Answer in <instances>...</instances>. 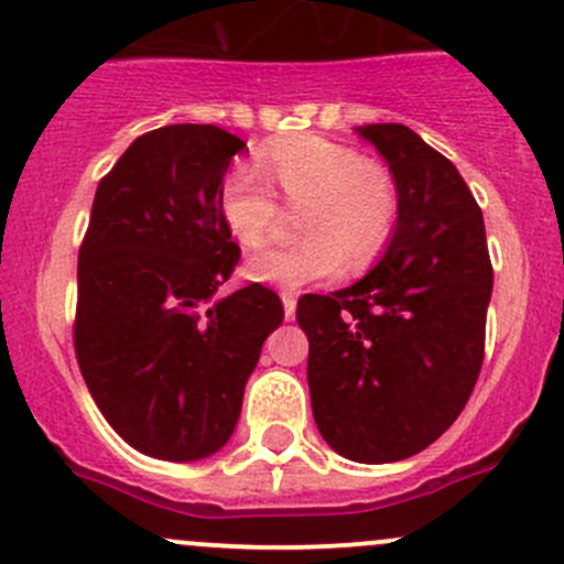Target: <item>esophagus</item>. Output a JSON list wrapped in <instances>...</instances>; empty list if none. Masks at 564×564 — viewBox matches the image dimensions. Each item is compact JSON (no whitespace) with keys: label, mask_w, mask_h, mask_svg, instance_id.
<instances>
[{"label":"esophagus","mask_w":564,"mask_h":564,"mask_svg":"<svg viewBox=\"0 0 564 564\" xmlns=\"http://www.w3.org/2000/svg\"><path fill=\"white\" fill-rule=\"evenodd\" d=\"M281 303H283V316H286V322H294V316H297V300H294V292L283 289Z\"/></svg>","instance_id":"1"}]
</instances>
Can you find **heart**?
Instances as JSON below:
<instances>
[{
    "label": "heart",
    "instance_id": "heart-1",
    "mask_svg": "<svg viewBox=\"0 0 564 564\" xmlns=\"http://www.w3.org/2000/svg\"><path fill=\"white\" fill-rule=\"evenodd\" d=\"M270 181L300 213L292 248H267L246 261L250 281L303 286L344 270H366L388 248L398 220L395 185L379 166L338 141L308 139L272 147L259 166L235 169L220 191V215L242 248H259L281 224Z\"/></svg>",
    "mask_w": 564,
    "mask_h": 564
}]
</instances>
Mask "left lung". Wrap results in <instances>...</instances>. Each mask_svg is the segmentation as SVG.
Instances as JSON below:
<instances>
[{
  "instance_id": "left-lung-1",
  "label": "left lung",
  "mask_w": 564,
  "mask_h": 564,
  "mask_svg": "<svg viewBox=\"0 0 564 564\" xmlns=\"http://www.w3.org/2000/svg\"><path fill=\"white\" fill-rule=\"evenodd\" d=\"M357 135L395 182V231L360 281L305 294L297 322L318 434L338 456L390 464L440 440L469 401L494 270L480 207L442 152L398 122Z\"/></svg>"
}]
</instances>
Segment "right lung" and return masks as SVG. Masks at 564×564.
<instances>
[{
  "instance_id": "add662e5",
  "label": "right lung",
  "mask_w": 564,
  "mask_h": 564,
  "mask_svg": "<svg viewBox=\"0 0 564 564\" xmlns=\"http://www.w3.org/2000/svg\"><path fill=\"white\" fill-rule=\"evenodd\" d=\"M242 150L215 124H166L139 135L95 193L73 340L98 409L144 456L218 453L283 322L261 283L218 294L240 261L220 191Z\"/></svg>"
}]
</instances>
